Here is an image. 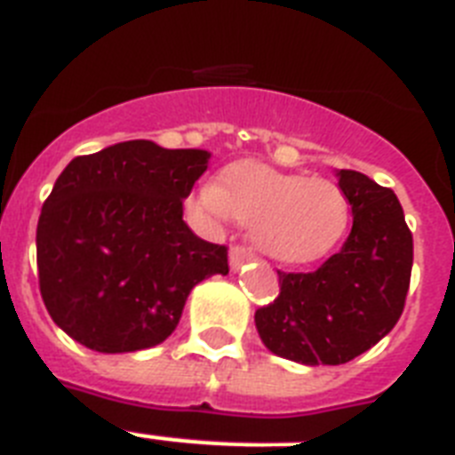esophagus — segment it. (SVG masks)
<instances>
[{"label": "esophagus", "mask_w": 455, "mask_h": 455, "mask_svg": "<svg viewBox=\"0 0 455 455\" xmlns=\"http://www.w3.org/2000/svg\"><path fill=\"white\" fill-rule=\"evenodd\" d=\"M251 260V253L243 246H232L230 251V269L236 272V269H242L246 262Z\"/></svg>", "instance_id": "1"}]
</instances>
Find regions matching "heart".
I'll list each match as a JSON object with an SVG mask.
<instances>
[{"instance_id": "b5f03b06", "label": "heart", "mask_w": 455, "mask_h": 455, "mask_svg": "<svg viewBox=\"0 0 455 455\" xmlns=\"http://www.w3.org/2000/svg\"><path fill=\"white\" fill-rule=\"evenodd\" d=\"M195 212L232 216L251 228L255 249L286 265L316 262L347 235L351 209L325 179L283 174L253 160L225 167L212 190L190 202Z\"/></svg>"}]
</instances>
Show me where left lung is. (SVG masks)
Listing matches in <instances>:
<instances>
[{
  "label": "left lung",
  "instance_id": "left-lung-1",
  "mask_svg": "<svg viewBox=\"0 0 455 455\" xmlns=\"http://www.w3.org/2000/svg\"><path fill=\"white\" fill-rule=\"evenodd\" d=\"M354 228L316 272H279V298L255 311L274 355L299 365H344L388 335L403 316L414 242L395 193L339 169Z\"/></svg>",
  "mask_w": 455,
  "mask_h": 455
}]
</instances>
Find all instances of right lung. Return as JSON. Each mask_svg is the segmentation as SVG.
<instances>
[{"label":"right lung","instance_id":"add662e5","mask_svg":"<svg viewBox=\"0 0 455 455\" xmlns=\"http://www.w3.org/2000/svg\"><path fill=\"white\" fill-rule=\"evenodd\" d=\"M212 153L134 139L74 157L36 225L41 298L58 328L100 354L163 344L228 249L183 223Z\"/></svg>","mask_w":455,"mask_h":455}]
</instances>
